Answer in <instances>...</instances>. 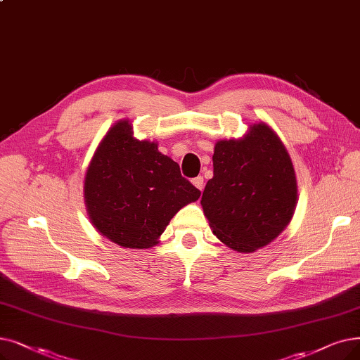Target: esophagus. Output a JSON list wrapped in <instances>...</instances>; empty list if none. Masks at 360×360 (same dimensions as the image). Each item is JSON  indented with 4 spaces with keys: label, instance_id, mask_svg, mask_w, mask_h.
Instances as JSON below:
<instances>
[{
    "label": "esophagus",
    "instance_id": "34e87169",
    "mask_svg": "<svg viewBox=\"0 0 360 360\" xmlns=\"http://www.w3.org/2000/svg\"><path fill=\"white\" fill-rule=\"evenodd\" d=\"M193 184H194L195 188H198L200 191H202V188H205V178H202V176H197V178L193 179Z\"/></svg>",
    "mask_w": 360,
    "mask_h": 360
}]
</instances>
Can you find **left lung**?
I'll return each instance as SVG.
<instances>
[{
	"label": "left lung",
	"mask_w": 360,
	"mask_h": 360,
	"mask_svg": "<svg viewBox=\"0 0 360 360\" xmlns=\"http://www.w3.org/2000/svg\"><path fill=\"white\" fill-rule=\"evenodd\" d=\"M297 184L290 155L264 123L243 139L219 141L201 206L213 233L240 253L269 244L291 221Z\"/></svg>",
	"instance_id": "obj_1"
}]
</instances>
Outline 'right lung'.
<instances>
[{
  "label": "right lung",
  "mask_w": 360,
  "mask_h": 360,
  "mask_svg": "<svg viewBox=\"0 0 360 360\" xmlns=\"http://www.w3.org/2000/svg\"><path fill=\"white\" fill-rule=\"evenodd\" d=\"M200 194L158 144L132 136L128 120L107 132L85 178L92 225L127 248L154 245L170 219Z\"/></svg>",
  "instance_id": "right-lung-1"
}]
</instances>
